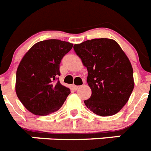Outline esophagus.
Here are the masks:
<instances>
[{
    "label": "esophagus",
    "mask_w": 151,
    "mask_h": 151,
    "mask_svg": "<svg viewBox=\"0 0 151 151\" xmlns=\"http://www.w3.org/2000/svg\"><path fill=\"white\" fill-rule=\"evenodd\" d=\"M73 89L74 90H77L78 88V87H80V86H78V85H73Z\"/></svg>",
    "instance_id": "1"
}]
</instances>
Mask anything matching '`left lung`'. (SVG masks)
<instances>
[{"label": "left lung", "mask_w": 151, "mask_h": 151, "mask_svg": "<svg viewBox=\"0 0 151 151\" xmlns=\"http://www.w3.org/2000/svg\"><path fill=\"white\" fill-rule=\"evenodd\" d=\"M73 49L88 71L87 82L91 96L84 104L101 116H112L128 101L134 87L130 60L117 42L93 39L74 44Z\"/></svg>", "instance_id": "1"}]
</instances>
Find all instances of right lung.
Returning a JSON list of instances; mask_svg holds the SVG:
<instances>
[{
	"mask_svg": "<svg viewBox=\"0 0 151 151\" xmlns=\"http://www.w3.org/2000/svg\"><path fill=\"white\" fill-rule=\"evenodd\" d=\"M73 44L51 39L37 42L23 57L16 73L15 91L27 111L46 116L56 112L70 93L60 81V63Z\"/></svg>",
	"mask_w": 151,
	"mask_h": 151,
	"instance_id": "right-lung-1",
	"label": "right lung"
}]
</instances>
